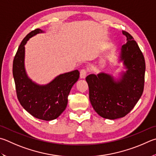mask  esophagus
<instances>
[{"label":"esophagus","mask_w":156,"mask_h":156,"mask_svg":"<svg viewBox=\"0 0 156 156\" xmlns=\"http://www.w3.org/2000/svg\"><path fill=\"white\" fill-rule=\"evenodd\" d=\"M87 74V70L85 69H82L80 72V78H85Z\"/></svg>","instance_id":"34e87169"}]
</instances>
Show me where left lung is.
<instances>
[{
    "instance_id": "8db88e82",
    "label": "left lung",
    "mask_w": 156,
    "mask_h": 156,
    "mask_svg": "<svg viewBox=\"0 0 156 156\" xmlns=\"http://www.w3.org/2000/svg\"><path fill=\"white\" fill-rule=\"evenodd\" d=\"M127 43L120 54L127 69L121 79L116 82L112 76L100 73L86 78L90 104L98 114L108 119L125 117L131 111L143 94L145 85V61L136 41L123 30Z\"/></svg>"
}]
</instances>
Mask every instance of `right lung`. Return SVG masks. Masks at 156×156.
<instances>
[{
    "label": "right lung",
    "mask_w": 156,
    "mask_h": 156,
    "mask_svg": "<svg viewBox=\"0 0 156 156\" xmlns=\"http://www.w3.org/2000/svg\"><path fill=\"white\" fill-rule=\"evenodd\" d=\"M32 30L22 41L13 62V76L20 103L28 112L37 119H55L66 108L70 90L78 80V70L59 75L51 83L41 86L28 78L24 69V45L31 37L42 33Z\"/></svg>",
    "instance_id": "obj_1"
}]
</instances>
